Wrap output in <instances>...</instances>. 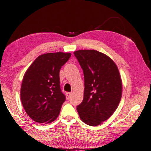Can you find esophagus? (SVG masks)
Returning a JSON list of instances; mask_svg holds the SVG:
<instances>
[{
    "instance_id": "34e87169",
    "label": "esophagus",
    "mask_w": 151,
    "mask_h": 151,
    "mask_svg": "<svg viewBox=\"0 0 151 151\" xmlns=\"http://www.w3.org/2000/svg\"><path fill=\"white\" fill-rule=\"evenodd\" d=\"M71 94H72V93H66V99H68V100H69V99H70V96H71Z\"/></svg>"
}]
</instances>
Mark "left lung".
I'll return each instance as SVG.
<instances>
[{
	"label": "left lung",
	"mask_w": 151,
	"mask_h": 151,
	"mask_svg": "<svg viewBox=\"0 0 151 151\" xmlns=\"http://www.w3.org/2000/svg\"><path fill=\"white\" fill-rule=\"evenodd\" d=\"M83 70L84 98L77 106L82 121L97 126L111 116L122 96V81L118 68L111 58L94 50L74 52Z\"/></svg>",
	"instance_id": "1"
}]
</instances>
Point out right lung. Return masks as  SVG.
I'll return each mask as SVG.
<instances>
[{"instance_id": "right-lung-1", "label": "right lung", "mask_w": 151, "mask_h": 151, "mask_svg": "<svg viewBox=\"0 0 151 151\" xmlns=\"http://www.w3.org/2000/svg\"><path fill=\"white\" fill-rule=\"evenodd\" d=\"M71 54L47 53L36 58L25 73L20 88L24 111L38 123L57 118L66 96L60 86L59 72Z\"/></svg>"}]
</instances>
